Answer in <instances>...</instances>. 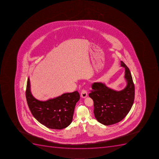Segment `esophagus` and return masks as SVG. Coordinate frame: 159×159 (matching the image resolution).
<instances>
[{"instance_id":"obj_1","label":"esophagus","mask_w":159,"mask_h":159,"mask_svg":"<svg viewBox=\"0 0 159 159\" xmlns=\"http://www.w3.org/2000/svg\"><path fill=\"white\" fill-rule=\"evenodd\" d=\"M80 96H81V97L83 98H85L87 97V96H88L87 91H86L85 89H83V90L81 91Z\"/></svg>"}]
</instances>
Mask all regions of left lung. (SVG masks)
I'll return each instance as SVG.
<instances>
[{
	"instance_id": "left-lung-1",
	"label": "left lung",
	"mask_w": 159,
	"mask_h": 159,
	"mask_svg": "<svg viewBox=\"0 0 159 159\" xmlns=\"http://www.w3.org/2000/svg\"><path fill=\"white\" fill-rule=\"evenodd\" d=\"M121 66L125 68L126 87L121 91L109 88L105 84L94 83L89 97L93 101V113L97 120L105 125L119 122L129 113L134 100V85L129 69L123 61Z\"/></svg>"
}]
</instances>
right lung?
I'll return each instance as SVG.
<instances>
[{"mask_svg": "<svg viewBox=\"0 0 159 159\" xmlns=\"http://www.w3.org/2000/svg\"><path fill=\"white\" fill-rule=\"evenodd\" d=\"M25 96L29 108L35 119L47 128L53 129H62L70 125L75 106L80 98L76 91L45 101L38 100L31 93L29 78Z\"/></svg>", "mask_w": 159, "mask_h": 159, "instance_id": "add662e5", "label": "right lung"}]
</instances>
